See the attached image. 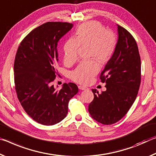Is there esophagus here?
I'll return each mask as SVG.
<instances>
[{
  "mask_svg": "<svg viewBox=\"0 0 156 156\" xmlns=\"http://www.w3.org/2000/svg\"><path fill=\"white\" fill-rule=\"evenodd\" d=\"M78 88H79V89H80V90H88V88L86 87V86H79Z\"/></svg>",
  "mask_w": 156,
  "mask_h": 156,
  "instance_id": "esophagus-1",
  "label": "esophagus"
}]
</instances>
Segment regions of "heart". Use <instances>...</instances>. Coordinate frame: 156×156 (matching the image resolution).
Here are the masks:
<instances>
[{
  "instance_id": "b5f03b06",
  "label": "heart",
  "mask_w": 156,
  "mask_h": 156,
  "mask_svg": "<svg viewBox=\"0 0 156 156\" xmlns=\"http://www.w3.org/2000/svg\"><path fill=\"white\" fill-rule=\"evenodd\" d=\"M117 44V38L113 32L105 30L99 22H86L76 28L75 39L68 40L65 43L63 58L66 63L72 64L78 59L79 47L88 45V57L95 58L100 64H106L113 57ZM95 60L91 58L81 62L71 73V80L81 84L90 82L99 69Z\"/></svg>"
}]
</instances>
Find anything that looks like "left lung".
<instances>
[{
	"label": "left lung",
	"mask_w": 156,
	"mask_h": 156,
	"mask_svg": "<svg viewBox=\"0 0 156 156\" xmlns=\"http://www.w3.org/2000/svg\"><path fill=\"white\" fill-rule=\"evenodd\" d=\"M118 41L113 57L99 79L106 91L92 89L93 101L88 111L99 123L110 125L125 116L133 104L141 82V60L137 43L129 31L117 25Z\"/></svg>",
	"instance_id": "8db88e82"
}]
</instances>
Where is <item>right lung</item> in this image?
<instances>
[{"label": "right lung", "mask_w": 156, "mask_h": 156, "mask_svg": "<svg viewBox=\"0 0 156 156\" xmlns=\"http://www.w3.org/2000/svg\"><path fill=\"white\" fill-rule=\"evenodd\" d=\"M73 25L47 22L32 30L18 48L15 57L14 84L18 99L30 117L43 125H54L66 117L69 101L78 93L75 83H64L60 90L52 85L57 75V44Z\"/></svg>", "instance_id": "add662e5"}]
</instances>
